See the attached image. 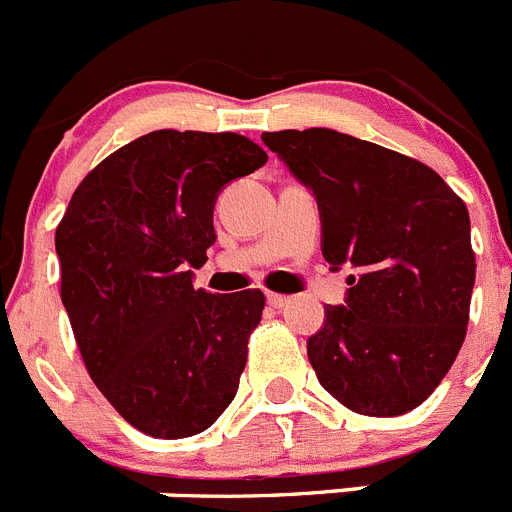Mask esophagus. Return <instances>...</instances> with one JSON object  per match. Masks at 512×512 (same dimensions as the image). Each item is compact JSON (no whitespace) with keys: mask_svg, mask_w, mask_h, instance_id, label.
I'll return each mask as SVG.
<instances>
[{"mask_svg":"<svg viewBox=\"0 0 512 512\" xmlns=\"http://www.w3.org/2000/svg\"><path fill=\"white\" fill-rule=\"evenodd\" d=\"M266 302H269L271 307H284V305H289V297L277 295V292H269V295H266Z\"/></svg>","mask_w":512,"mask_h":512,"instance_id":"obj_1","label":"esophagus"}]
</instances>
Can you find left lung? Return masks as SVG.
Listing matches in <instances>:
<instances>
[{
	"label": "left lung",
	"instance_id": "obj_1",
	"mask_svg": "<svg viewBox=\"0 0 512 512\" xmlns=\"http://www.w3.org/2000/svg\"><path fill=\"white\" fill-rule=\"evenodd\" d=\"M312 189L323 256L348 264L346 305L307 341L320 384L359 415L392 418L428 400L469 323V212L431 166L328 128L261 135Z\"/></svg>",
	"mask_w": 512,
	"mask_h": 512
}]
</instances>
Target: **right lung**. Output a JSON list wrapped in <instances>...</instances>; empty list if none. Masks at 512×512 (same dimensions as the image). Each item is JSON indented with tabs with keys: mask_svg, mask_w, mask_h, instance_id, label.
Segmentation results:
<instances>
[{
	"mask_svg": "<svg viewBox=\"0 0 512 512\" xmlns=\"http://www.w3.org/2000/svg\"><path fill=\"white\" fill-rule=\"evenodd\" d=\"M238 133L153 130L94 166L56 228L61 300L97 390L133 428L187 438L225 413L264 292L212 295L192 269L228 182L266 164Z\"/></svg>",
	"mask_w": 512,
	"mask_h": 512,
	"instance_id": "right-lung-1",
	"label": "right lung"
}]
</instances>
